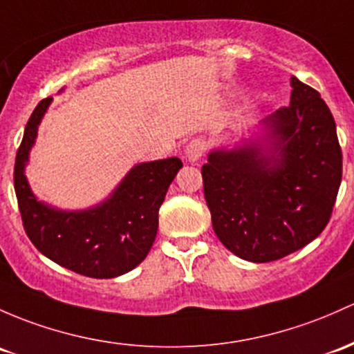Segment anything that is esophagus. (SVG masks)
Returning <instances> with one entry per match:
<instances>
[{"instance_id": "1", "label": "esophagus", "mask_w": 354, "mask_h": 354, "mask_svg": "<svg viewBox=\"0 0 354 354\" xmlns=\"http://www.w3.org/2000/svg\"><path fill=\"white\" fill-rule=\"evenodd\" d=\"M205 152V142L200 139L192 140V142L187 146V159L189 162H196Z\"/></svg>"}]
</instances>
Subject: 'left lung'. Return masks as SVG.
<instances>
[{
  "instance_id": "obj_1",
  "label": "left lung",
  "mask_w": 354,
  "mask_h": 354,
  "mask_svg": "<svg viewBox=\"0 0 354 354\" xmlns=\"http://www.w3.org/2000/svg\"><path fill=\"white\" fill-rule=\"evenodd\" d=\"M290 105L258 130L208 152L203 192L218 241L251 263L299 251L324 230L343 176L336 122L314 88L292 76Z\"/></svg>"
}]
</instances>
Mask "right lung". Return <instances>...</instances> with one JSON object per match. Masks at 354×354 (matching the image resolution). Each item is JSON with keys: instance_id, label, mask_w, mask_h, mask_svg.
Segmentation results:
<instances>
[{"instance_id": "add662e5", "label": "right lung", "mask_w": 354, "mask_h": 354, "mask_svg": "<svg viewBox=\"0 0 354 354\" xmlns=\"http://www.w3.org/2000/svg\"><path fill=\"white\" fill-rule=\"evenodd\" d=\"M62 91V89H61ZM52 98L35 106L15 161V193L25 232L44 256L89 278H115L146 259L158 234L159 207L183 162L178 158L139 162L96 205L62 210L30 188L25 167Z\"/></svg>"}]
</instances>
